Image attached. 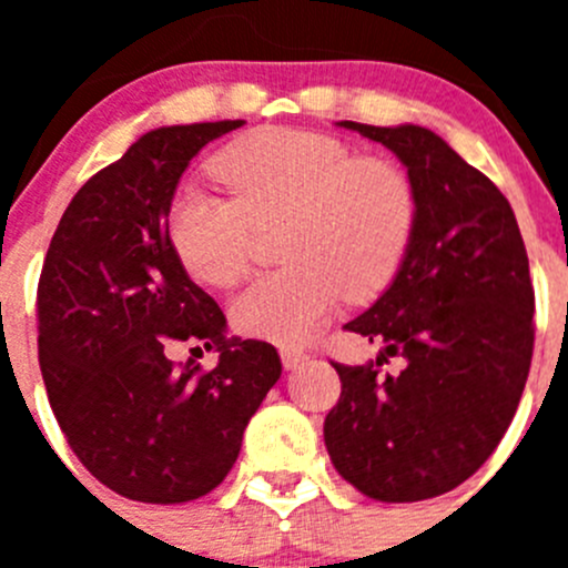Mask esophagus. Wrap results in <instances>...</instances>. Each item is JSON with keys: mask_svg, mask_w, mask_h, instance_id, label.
I'll return each instance as SVG.
<instances>
[{"mask_svg": "<svg viewBox=\"0 0 568 568\" xmlns=\"http://www.w3.org/2000/svg\"><path fill=\"white\" fill-rule=\"evenodd\" d=\"M280 359H283V368L285 371H294V368H300L302 363H305L307 354L300 352V348L285 346V348H280Z\"/></svg>", "mask_w": 568, "mask_h": 568, "instance_id": "34e87169", "label": "esophagus"}]
</instances>
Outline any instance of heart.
<instances>
[{"mask_svg": "<svg viewBox=\"0 0 568 568\" xmlns=\"http://www.w3.org/2000/svg\"><path fill=\"white\" fill-rule=\"evenodd\" d=\"M214 173L231 195L186 183L168 214L170 242L200 283H236L252 222L291 214L283 255L294 263L257 274L231 302L247 335L307 343L352 291L374 294L393 280L415 222L412 189L393 164L316 131L261 129L231 142Z\"/></svg>", "mask_w": 568, "mask_h": 568, "instance_id": "heart-1", "label": "heart"}]
</instances>
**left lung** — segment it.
<instances>
[{
  "mask_svg": "<svg viewBox=\"0 0 568 568\" xmlns=\"http://www.w3.org/2000/svg\"><path fill=\"white\" fill-rule=\"evenodd\" d=\"M398 156L415 200L390 288L346 329L379 341L376 365H337L324 420L337 473L363 495L415 503L467 480L497 448L532 357V283L511 203L432 129L341 120Z\"/></svg>",
  "mask_w": 568,
  "mask_h": 568,
  "instance_id": "8db88e82",
  "label": "left lung"
}]
</instances>
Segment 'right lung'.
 <instances>
[{
    "label": "right lung",
    "instance_id": "right-lung-1",
    "mask_svg": "<svg viewBox=\"0 0 568 568\" xmlns=\"http://www.w3.org/2000/svg\"><path fill=\"white\" fill-rule=\"evenodd\" d=\"M244 125H162L73 194L38 283V354L57 423L118 495L186 503L225 480L244 428L283 374L277 348L227 337L220 305L189 280L168 214L189 162ZM221 363L175 369L173 342Z\"/></svg>",
    "mask_w": 568,
    "mask_h": 568
}]
</instances>
